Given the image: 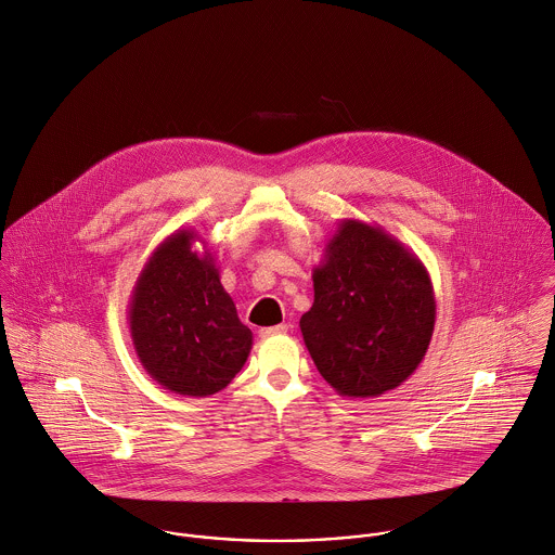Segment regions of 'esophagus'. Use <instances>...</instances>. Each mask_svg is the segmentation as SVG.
<instances>
[{
	"instance_id": "34e87169",
	"label": "esophagus",
	"mask_w": 555,
	"mask_h": 555,
	"mask_svg": "<svg viewBox=\"0 0 555 555\" xmlns=\"http://www.w3.org/2000/svg\"><path fill=\"white\" fill-rule=\"evenodd\" d=\"M286 332H288V325L282 323V325H275V327H262L258 334H260V338H273V336H282Z\"/></svg>"
}]
</instances>
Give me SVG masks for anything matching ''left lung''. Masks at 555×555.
<instances>
[{"label": "left lung", "mask_w": 555, "mask_h": 555, "mask_svg": "<svg viewBox=\"0 0 555 555\" xmlns=\"http://www.w3.org/2000/svg\"><path fill=\"white\" fill-rule=\"evenodd\" d=\"M312 271L304 343L321 376L347 398H376L422 364L435 293L422 260L380 225L343 219Z\"/></svg>", "instance_id": "8db88e82"}]
</instances>
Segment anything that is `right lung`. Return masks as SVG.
Returning a JSON list of instances; mask_svg holds the SVG:
<instances>
[{"instance_id": "obj_1", "label": "right lung", "mask_w": 555, "mask_h": 555, "mask_svg": "<svg viewBox=\"0 0 555 555\" xmlns=\"http://www.w3.org/2000/svg\"><path fill=\"white\" fill-rule=\"evenodd\" d=\"M193 241V230H177L151 254L131 293L129 330L140 364L162 387L202 398L243 369L254 336L238 321L212 254L195 251Z\"/></svg>"}]
</instances>
